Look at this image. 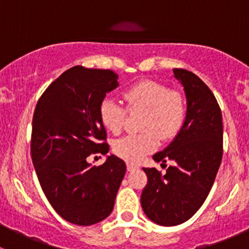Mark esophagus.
<instances>
[{"instance_id":"1","label":"esophagus","mask_w":249,"mask_h":249,"mask_svg":"<svg viewBox=\"0 0 249 249\" xmlns=\"http://www.w3.org/2000/svg\"><path fill=\"white\" fill-rule=\"evenodd\" d=\"M126 167H127V171H134L135 169H137L136 165L132 164V162H127V164H126Z\"/></svg>"}]
</instances>
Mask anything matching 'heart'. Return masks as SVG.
Returning a JSON list of instances; mask_svg holds the SVG:
<instances>
[{
  "instance_id": "b5f03b06",
  "label": "heart",
  "mask_w": 249,
  "mask_h": 249,
  "mask_svg": "<svg viewBox=\"0 0 249 249\" xmlns=\"http://www.w3.org/2000/svg\"><path fill=\"white\" fill-rule=\"evenodd\" d=\"M126 108L112 97L100 105L102 125L112 134L122 132L127 112L142 113L139 134L127 135L113 143V152L122 159L137 162L159 144V140L175 139L187 118V101L178 90L158 80H142L123 92Z\"/></svg>"
}]
</instances>
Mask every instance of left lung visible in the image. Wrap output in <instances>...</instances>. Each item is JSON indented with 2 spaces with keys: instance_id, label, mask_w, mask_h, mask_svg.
<instances>
[{
  "instance_id": "left-lung-1",
  "label": "left lung",
  "mask_w": 249,
  "mask_h": 249,
  "mask_svg": "<svg viewBox=\"0 0 249 249\" xmlns=\"http://www.w3.org/2000/svg\"><path fill=\"white\" fill-rule=\"evenodd\" d=\"M184 87L187 118L176 139L162 152L153 155L166 167L143 169L148 182L141 195V205L150 220L164 227L187 222L205 202L223 157V122L220 107L210 88L196 74L173 70Z\"/></svg>"
}]
</instances>
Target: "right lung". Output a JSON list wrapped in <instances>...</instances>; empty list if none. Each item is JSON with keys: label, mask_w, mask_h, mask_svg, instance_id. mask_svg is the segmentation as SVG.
Segmentation results:
<instances>
[{"label": "right lung", "mask_w": 249, "mask_h": 249, "mask_svg": "<svg viewBox=\"0 0 249 249\" xmlns=\"http://www.w3.org/2000/svg\"><path fill=\"white\" fill-rule=\"evenodd\" d=\"M110 70L74 66L39 97L32 118L31 158L42 190L65 220L92 225L110 214L126 166L110 155L100 166L91 154H107L100 105L118 87Z\"/></svg>", "instance_id": "right-lung-1"}]
</instances>
